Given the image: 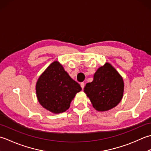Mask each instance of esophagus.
<instances>
[{"instance_id": "esophagus-1", "label": "esophagus", "mask_w": 151, "mask_h": 151, "mask_svg": "<svg viewBox=\"0 0 151 151\" xmlns=\"http://www.w3.org/2000/svg\"><path fill=\"white\" fill-rule=\"evenodd\" d=\"M80 85H81V87L82 88V89L84 88V87H85V83H81V84H80Z\"/></svg>"}]
</instances>
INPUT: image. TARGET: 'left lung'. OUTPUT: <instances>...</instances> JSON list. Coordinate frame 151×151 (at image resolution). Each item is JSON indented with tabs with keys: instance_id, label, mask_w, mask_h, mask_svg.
<instances>
[{
	"instance_id": "1",
	"label": "left lung",
	"mask_w": 151,
	"mask_h": 151,
	"mask_svg": "<svg viewBox=\"0 0 151 151\" xmlns=\"http://www.w3.org/2000/svg\"><path fill=\"white\" fill-rule=\"evenodd\" d=\"M124 87L122 77L111 64L106 63L95 72L93 81L86 84L84 92L95 109L106 111L121 101Z\"/></svg>"
}]
</instances>
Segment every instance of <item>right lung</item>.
Masks as SVG:
<instances>
[{
  "label": "right lung",
  "mask_w": 151,
  "mask_h": 151,
  "mask_svg": "<svg viewBox=\"0 0 151 151\" xmlns=\"http://www.w3.org/2000/svg\"><path fill=\"white\" fill-rule=\"evenodd\" d=\"M81 91L59 62L55 60L40 76L36 85L37 99L40 105L55 114L66 111L76 94Z\"/></svg>",
  "instance_id": "obj_1"
}]
</instances>
